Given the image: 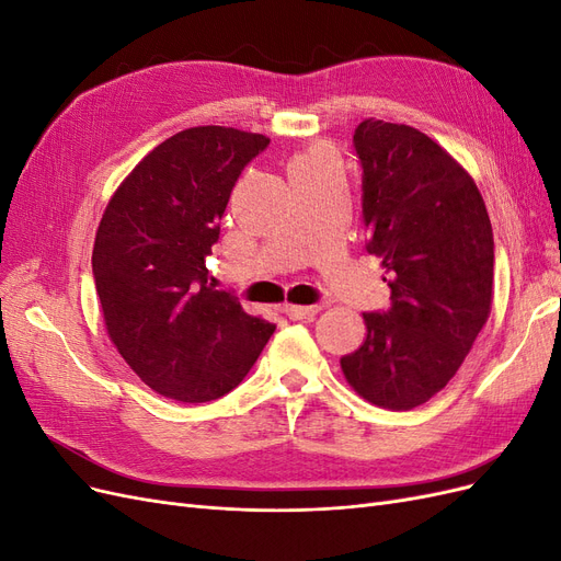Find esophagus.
Segmentation results:
<instances>
[{"label": "esophagus", "instance_id": "esophagus-1", "mask_svg": "<svg viewBox=\"0 0 561 561\" xmlns=\"http://www.w3.org/2000/svg\"><path fill=\"white\" fill-rule=\"evenodd\" d=\"M283 311L287 318H293V320H311L313 316L320 313V307H295V304H287Z\"/></svg>", "mask_w": 561, "mask_h": 561}]
</instances>
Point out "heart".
<instances>
[{
	"label": "heart",
	"instance_id": "b5f03b06",
	"mask_svg": "<svg viewBox=\"0 0 561 561\" xmlns=\"http://www.w3.org/2000/svg\"><path fill=\"white\" fill-rule=\"evenodd\" d=\"M318 161H332L330 149L325 145H311L290 161V165H299V163H318Z\"/></svg>",
	"mask_w": 561,
	"mask_h": 561
}]
</instances>
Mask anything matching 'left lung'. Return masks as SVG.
Listing matches in <instances>:
<instances>
[{
	"label": "left lung",
	"instance_id": "obj_1",
	"mask_svg": "<svg viewBox=\"0 0 561 561\" xmlns=\"http://www.w3.org/2000/svg\"><path fill=\"white\" fill-rule=\"evenodd\" d=\"M353 145L367 252L386 268L390 309L363 313L365 342L339 363L360 398L404 412L449 383L484 328L494 233L478 184L426 133L365 118Z\"/></svg>",
	"mask_w": 561,
	"mask_h": 561
}]
</instances>
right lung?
Here are the masks:
<instances>
[{
    "label": "right lung",
    "instance_id": "1",
    "mask_svg": "<svg viewBox=\"0 0 561 561\" xmlns=\"http://www.w3.org/2000/svg\"><path fill=\"white\" fill-rule=\"evenodd\" d=\"M266 145L227 126L180 130L133 168L100 219L93 278L107 334L168 400L222 398L276 330L215 290L206 268L233 184Z\"/></svg>",
    "mask_w": 561,
    "mask_h": 561
}]
</instances>
